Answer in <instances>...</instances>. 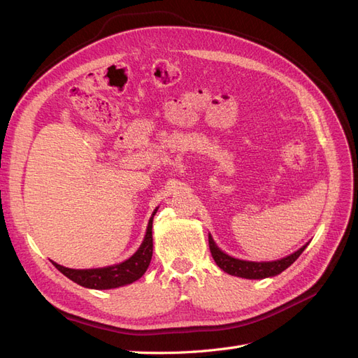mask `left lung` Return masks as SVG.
Wrapping results in <instances>:
<instances>
[{
    "label": "left lung",
    "instance_id": "1",
    "mask_svg": "<svg viewBox=\"0 0 358 358\" xmlns=\"http://www.w3.org/2000/svg\"><path fill=\"white\" fill-rule=\"evenodd\" d=\"M305 245L300 248L297 252L291 254L285 258L276 259V262H267V263H254V262H243V259H237L230 255L224 254L221 249L215 245L212 236L209 234V248H210V254L215 259V263L222 268L224 272L234 275V276H241L246 279H263L268 276H276L280 272H284L287 267H289L296 259L300 257V254L305 251Z\"/></svg>",
    "mask_w": 358,
    "mask_h": 358
}]
</instances>
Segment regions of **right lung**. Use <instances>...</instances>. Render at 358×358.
Wrapping results in <instances>:
<instances>
[{"instance_id": "obj_1", "label": "right lung", "mask_w": 358, "mask_h": 358, "mask_svg": "<svg viewBox=\"0 0 358 358\" xmlns=\"http://www.w3.org/2000/svg\"><path fill=\"white\" fill-rule=\"evenodd\" d=\"M155 212L152 213V218L149 220L148 231H146L143 243L140 245L137 252L131 258H128L127 262L109 266V267H103V268H86V270L69 268V267L59 266L57 263H53V266H55L62 275H66L69 279H71L73 282L86 288L110 289V288H117L127 284H133L134 280L143 276L146 268L149 267L150 258H152V249H154L152 220H154Z\"/></svg>"}]
</instances>
